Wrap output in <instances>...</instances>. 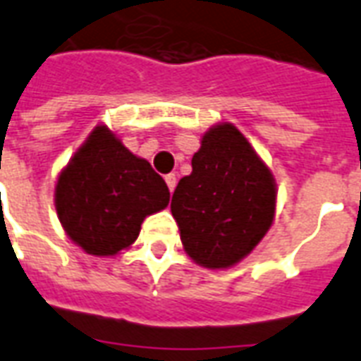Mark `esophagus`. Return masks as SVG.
Here are the masks:
<instances>
[{
  "label": "esophagus",
  "instance_id": "1",
  "mask_svg": "<svg viewBox=\"0 0 361 361\" xmlns=\"http://www.w3.org/2000/svg\"><path fill=\"white\" fill-rule=\"evenodd\" d=\"M166 184H167V188H169V192H173L175 186H177V177H175V175H167Z\"/></svg>",
  "mask_w": 361,
  "mask_h": 361
}]
</instances>
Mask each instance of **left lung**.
I'll return each mask as SVG.
<instances>
[{
    "label": "left lung",
    "mask_w": 361,
    "mask_h": 361,
    "mask_svg": "<svg viewBox=\"0 0 361 361\" xmlns=\"http://www.w3.org/2000/svg\"><path fill=\"white\" fill-rule=\"evenodd\" d=\"M171 212L192 262L230 269L258 247L275 220V177L235 126L219 122L201 135Z\"/></svg>",
    "instance_id": "1"
}]
</instances>
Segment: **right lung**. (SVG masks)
Returning a JSON list of instances; mask_svg holds the SVG:
<instances>
[{"mask_svg": "<svg viewBox=\"0 0 361 361\" xmlns=\"http://www.w3.org/2000/svg\"><path fill=\"white\" fill-rule=\"evenodd\" d=\"M167 205L166 180L105 124L88 133L56 178L54 207L61 228L97 258L128 250L142 220Z\"/></svg>", "mask_w": 361, "mask_h": 361, "instance_id": "obj_1", "label": "right lung"}]
</instances>
